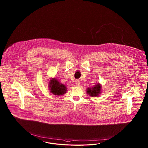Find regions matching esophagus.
<instances>
[{"instance_id": "1", "label": "esophagus", "mask_w": 148, "mask_h": 148, "mask_svg": "<svg viewBox=\"0 0 148 148\" xmlns=\"http://www.w3.org/2000/svg\"><path fill=\"white\" fill-rule=\"evenodd\" d=\"M75 85L76 86H80V82L79 81V80H75Z\"/></svg>"}]
</instances>
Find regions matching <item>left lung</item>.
Segmentation results:
<instances>
[{"label":"left lung","mask_w":148,"mask_h":148,"mask_svg":"<svg viewBox=\"0 0 148 148\" xmlns=\"http://www.w3.org/2000/svg\"><path fill=\"white\" fill-rule=\"evenodd\" d=\"M101 85L100 83H95L92 87H88L86 89V93L92 97H99L101 93Z\"/></svg>","instance_id":"left-lung-1"}]
</instances>
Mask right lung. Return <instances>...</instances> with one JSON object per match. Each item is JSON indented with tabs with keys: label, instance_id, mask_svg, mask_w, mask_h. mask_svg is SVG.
Returning <instances> with one entry per match:
<instances>
[{
	"label": "right lung",
	"instance_id": "right-lung-1",
	"mask_svg": "<svg viewBox=\"0 0 148 148\" xmlns=\"http://www.w3.org/2000/svg\"><path fill=\"white\" fill-rule=\"evenodd\" d=\"M48 87L50 92L54 95H63L68 91L66 86L60 83L56 77L50 78Z\"/></svg>",
	"mask_w": 148,
	"mask_h": 148
}]
</instances>
